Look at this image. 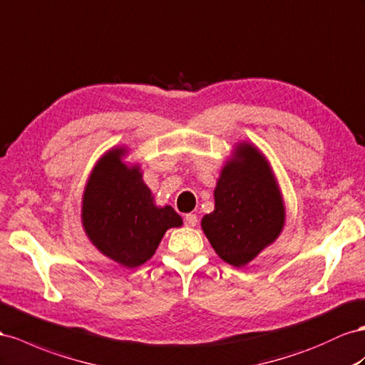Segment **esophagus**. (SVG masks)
<instances>
[{"label":"esophagus","mask_w":365,"mask_h":365,"mask_svg":"<svg viewBox=\"0 0 365 365\" xmlns=\"http://www.w3.org/2000/svg\"><path fill=\"white\" fill-rule=\"evenodd\" d=\"M184 222H185V225H187V227H195V225H196V222H198V216H196V215H193V213H189V215H185V218H184Z\"/></svg>","instance_id":"esophagus-1"}]
</instances>
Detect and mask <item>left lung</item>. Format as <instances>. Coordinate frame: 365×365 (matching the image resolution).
I'll return each instance as SVG.
<instances>
[{
	"mask_svg": "<svg viewBox=\"0 0 365 365\" xmlns=\"http://www.w3.org/2000/svg\"><path fill=\"white\" fill-rule=\"evenodd\" d=\"M213 198L215 210L202 216L201 229L224 262L241 269L279 238L284 198L269 160L253 143L235 144Z\"/></svg>",
	"mask_w": 365,
	"mask_h": 365,
	"instance_id": "1",
	"label": "left lung"
}]
</instances>
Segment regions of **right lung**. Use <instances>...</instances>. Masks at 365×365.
<instances>
[{
  "instance_id": "add662e5",
  "label": "right lung",
  "mask_w": 365,
  "mask_h": 365,
  "mask_svg": "<svg viewBox=\"0 0 365 365\" xmlns=\"http://www.w3.org/2000/svg\"><path fill=\"white\" fill-rule=\"evenodd\" d=\"M127 156L129 149L118 145L96 161L83 192L81 224L98 252L136 269L155 255L167 230L181 227L182 218L172 205L155 204L141 165Z\"/></svg>"
}]
</instances>
